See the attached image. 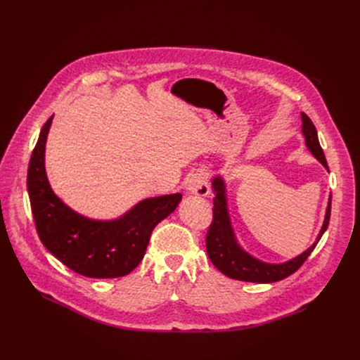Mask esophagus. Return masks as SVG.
I'll list each match as a JSON object with an SVG mask.
<instances>
[{"label": "esophagus", "mask_w": 360, "mask_h": 360, "mask_svg": "<svg viewBox=\"0 0 360 360\" xmlns=\"http://www.w3.org/2000/svg\"><path fill=\"white\" fill-rule=\"evenodd\" d=\"M186 190L198 197L209 195L210 186H209V179H207V175L204 172H201V170L191 174L190 178H188V181H186Z\"/></svg>", "instance_id": "1"}]
</instances>
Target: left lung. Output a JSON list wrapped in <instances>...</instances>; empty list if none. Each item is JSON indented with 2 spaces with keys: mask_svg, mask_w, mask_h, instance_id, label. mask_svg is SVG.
Here are the masks:
<instances>
[{
  "mask_svg": "<svg viewBox=\"0 0 360 360\" xmlns=\"http://www.w3.org/2000/svg\"><path fill=\"white\" fill-rule=\"evenodd\" d=\"M302 132H304L307 146L311 150V153L328 169L323 147L319 146V141H318L316 128L311 121V118L304 112H302ZM213 188L216 194V197L213 198V220L205 235V250H207V254H209L210 261L213 262V266L219 271H221L224 276H228L231 278L251 281V283H273V281H278L289 277L290 274L297 271L302 267V264L308 259V257L316 247L318 240L328 228L330 213H331V200L328 201L326 220L323 224V229L319 232L318 240L308 251H305L304 254H300L299 257L285 264H277V266L261 262L252 258L251 255H248L245 251H242L235 240V236L231 228V220L228 216V207H226L224 185L219 176L213 179Z\"/></svg>",
  "mask_w": 360,
  "mask_h": 360,
  "instance_id": "left-lung-1",
  "label": "left lung"
}]
</instances>
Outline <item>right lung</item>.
I'll list each match as a JSON object with an SVG mask.
<instances>
[{
  "instance_id": "right-lung-1",
  "label": "right lung",
  "mask_w": 360,
  "mask_h": 360,
  "mask_svg": "<svg viewBox=\"0 0 360 360\" xmlns=\"http://www.w3.org/2000/svg\"><path fill=\"white\" fill-rule=\"evenodd\" d=\"M52 117L41 129L27 169L36 232L45 248L74 273L91 278L127 276L141 262L151 232L176 209L181 194L143 200L113 221H94L74 213L53 194L45 174V143Z\"/></svg>"
}]
</instances>
